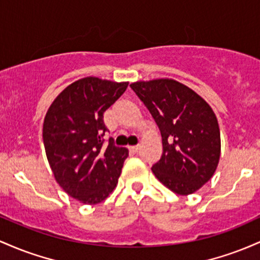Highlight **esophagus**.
<instances>
[{
    "mask_svg": "<svg viewBox=\"0 0 260 260\" xmlns=\"http://www.w3.org/2000/svg\"><path fill=\"white\" fill-rule=\"evenodd\" d=\"M129 150L131 151V152H134V153L139 152V150H140V145H136V146H130Z\"/></svg>",
    "mask_w": 260,
    "mask_h": 260,
    "instance_id": "34e87169",
    "label": "esophagus"
}]
</instances>
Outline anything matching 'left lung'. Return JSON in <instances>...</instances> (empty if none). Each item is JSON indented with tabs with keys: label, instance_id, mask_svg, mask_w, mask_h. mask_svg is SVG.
<instances>
[{
	"label": "left lung",
	"instance_id": "left-lung-1",
	"mask_svg": "<svg viewBox=\"0 0 260 260\" xmlns=\"http://www.w3.org/2000/svg\"><path fill=\"white\" fill-rule=\"evenodd\" d=\"M161 131L163 152L152 166L157 179L178 195L193 194L216 171L220 127L214 110L193 89L169 78L130 84Z\"/></svg>",
	"mask_w": 260,
	"mask_h": 260
}]
</instances>
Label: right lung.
Wrapping results in <instances>:
<instances>
[{
  "mask_svg": "<svg viewBox=\"0 0 260 260\" xmlns=\"http://www.w3.org/2000/svg\"><path fill=\"white\" fill-rule=\"evenodd\" d=\"M127 84L92 76L81 78L55 98L44 119V147L55 180L87 205L102 203L114 190L129 154L112 139L103 145L104 112Z\"/></svg>",
  "mask_w": 260,
  "mask_h": 260,
  "instance_id": "obj_1",
  "label": "right lung"
}]
</instances>
